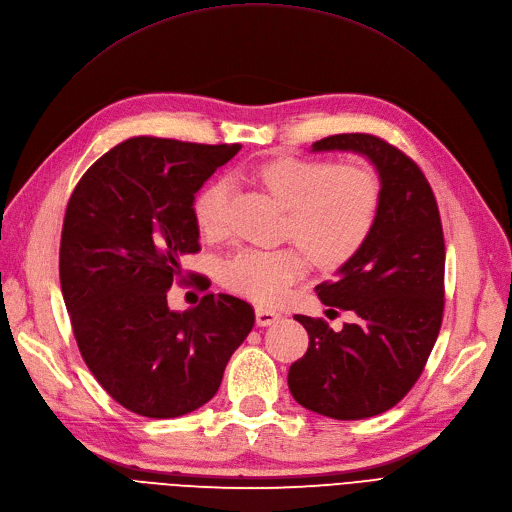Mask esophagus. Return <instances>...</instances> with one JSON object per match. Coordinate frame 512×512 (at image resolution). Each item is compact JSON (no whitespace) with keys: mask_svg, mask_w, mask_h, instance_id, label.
Here are the masks:
<instances>
[{"mask_svg":"<svg viewBox=\"0 0 512 512\" xmlns=\"http://www.w3.org/2000/svg\"><path fill=\"white\" fill-rule=\"evenodd\" d=\"M279 319H281V314L275 312V310L262 308V306L256 308V325H260V327H271V325H275Z\"/></svg>","mask_w":512,"mask_h":512,"instance_id":"34e87169","label":"esophagus"}]
</instances>
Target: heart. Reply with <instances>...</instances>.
Masks as SVG:
<instances>
[{
  "mask_svg": "<svg viewBox=\"0 0 512 512\" xmlns=\"http://www.w3.org/2000/svg\"><path fill=\"white\" fill-rule=\"evenodd\" d=\"M256 179L287 208L285 235L300 243L277 250H239L223 264L225 287L260 304H279L308 275L310 255L321 266L348 262L371 237L381 210V181L362 164L277 156L254 170ZM231 183L216 177L193 200V218L208 239L229 227Z\"/></svg>",
  "mask_w": 512,
  "mask_h": 512,
  "instance_id": "b5f03b06",
  "label": "heart"
}]
</instances>
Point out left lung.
I'll return each mask as SVG.
<instances>
[{
	"label": "left lung",
	"mask_w": 512,
	"mask_h": 512,
	"mask_svg": "<svg viewBox=\"0 0 512 512\" xmlns=\"http://www.w3.org/2000/svg\"><path fill=\"white\" fill-rule=\"evenodd\" d=\"M312 150L367 156L383 196L367 243L337 279L316 285L325 306L352 310L356 321L333 331L323 319L296 314L310 342L289 367L287 383L312 412L337 421L367 419L410 392L440 335L446 266L440 208L419 164L377 135H331L314 141Z\"/></svg>",
	"instance_id": "obj_1"
}]
</instances>
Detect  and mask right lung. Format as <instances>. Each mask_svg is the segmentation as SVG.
Instances as JSON below:
<instances>
[{"label":"right lung","mask_w":512,"mask_h":512,"mask_svg":"<svg viewBox=\"0 0 512 512\" xmlns=\"http://www.w3.org/2000/svg\"><path fill=\"white\" fill-rule=\"evenodd\" d=\"M239 143L204 145L139 135L97 158L68 200L60 285L81 356L127 410L173 419L206 404L231 354L254 327V308L227 294L173 312L166 294L200 252L198 189Z\"/></svg>","instance_id":"right-lung-1"}]
</instances>
